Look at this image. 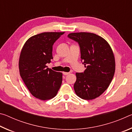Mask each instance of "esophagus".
<instances>
[{
  "label": "esophagus",
  "mask_w": 132,
  "mask_h": 132,
  "mask_svg": "<svg viewBox=\"0 0 132 132\" xmlns=\"http://www.w3.org/2000/svg\"><path fill=\"white\" fill-rule=\"evenodd\" d=\"M63 75H64V76H66V75H69V72H63Z\"/></svg>",
  "instance_id": "obj_1"
}]
</instances>
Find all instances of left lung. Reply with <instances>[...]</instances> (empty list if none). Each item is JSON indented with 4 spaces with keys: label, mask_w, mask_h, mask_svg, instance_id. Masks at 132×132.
I'll use <instances>...</instances> for the list:
<instances>
[{
    "label": "left lung",
    "mask_w": 132,
    "mask_h": 132,
    "mask_svg": "<svg viewBox=\"0 0 132 132\" xmlns=\"http://www.w3.org/2000/svg\"><path fill=\"white\" fill-rule=\"evenodd\" d=\"M68 37L79 44L81 62L86 68L84 72L76 74L75 93L83 100L95 99L106 90L114 76L112 50L103 38L93 33H70Z\"/></svg>",
    "instance_id": "obj_1"
}]
</instances>
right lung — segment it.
<instances>
[{"label":"right lung","instance_id":"obj_1","mask_svg":"<svg viewBox=\"0 0 132 132\" xmlns=\"http://www.w3.org/2000/svg\"><path fill=\"white\" fill-rule=\"evenodd\" d=\"M64 34L43 32L30 38L24 45L20 56L19 71L21 79L35 98L48 100L56 95L62 82V73L46 66L53 59L55 41Z\"/></svg>","mask_w":132,"mask_h":132}]
</instances>
